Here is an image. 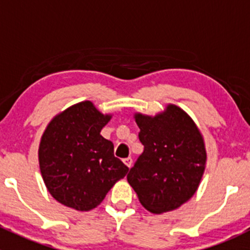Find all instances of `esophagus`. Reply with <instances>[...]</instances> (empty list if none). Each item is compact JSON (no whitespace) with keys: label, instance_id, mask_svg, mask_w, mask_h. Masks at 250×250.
Masks as SVG:
<instances>
[{"label":"esophagus","instance_id":"1","mask_svg":"<svg viewBox=\"0 0 250 250\" xmlns=\"http://www.w3.org/2000/svg\"><path fill=\"white\" fill-rule=\"evenodd\" d=\"M123 163H125V165L127 166L128 168H130V167H132V165H133V160L130 157H127V158H125V160H123Z\"/></svg>","mask_w":250,"mask_h":250}]
</instances>
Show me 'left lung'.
Masks as SVG:
<instances>
[{
	"instance_id": "8db88e82",
	"label": "left lung",
	"mask_w": 250,
	"mask_h": 250,
	"mask_svg": "<svg viewBox=\"0 0 250 250\" xmlns=\"http://www.w3.org/2000/svg\"><path fill=\"white\" fill-rule=\"evenodd\" d=\"M143 155L127 180L141 206L153 214L178 209L198 190L207 165L203 134L186 111L174 104L155 116L133 113Z\"/></svg>"
}]
</instances>
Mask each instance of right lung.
Here are the masks:
<instances>
[{"instance_id": "right-lung-1", "label": "right lung", "mask_w": 250, "mask_h": 250, "mask_svg": "<svg viewBox=\"0 0 250 250\" xmlns=\"http://www.w3.org/2000/svg\"><path fill=\"white\" fill-rule=\"evenodd\" d=\"M112 113L89 100L71 105L48 123L39 145V163L48 192L69 208H97L128 167L113 156V144L100 135Z\"/></svg>"}]
</instances>
